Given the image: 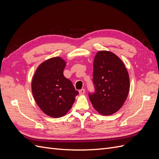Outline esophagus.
Segmentation results:
<instances>
[{
	"label": "esophagus",
	"mask_w": 159,
	"mask_h": 159,
	"mask_svg": "<svg viewBox=\"0 0 159 159\" xmlns=\"http://www.w3.org/2000/svg\"><path fill=\"white\" fill-rule=\"evenodd\" d=\"M79 93L80 95H84L85 93V89H81L79 91Z\"/></svg>",
	"instance_id": "34e87169"
}]
</instances>
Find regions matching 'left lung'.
Segmentation results:
<instances>
[{
	"label": "left lung",
	"mask_w": 159,
	"mask_h": 159,
	"mask_svg": "<svg viewBox=\"0 0 159 159\" xmlns=\"http://www.w3.org/2000/svg\"><path fill=\"white\" fill-rule=\"evenodd\" d=\"M95 92L89 93L94 109L102 115L117 112L127 99L129 76L123 62L113 53L99 51L93 61Z\"/></svg>",
	"instance_id": "left-lung-1"
}]
</instances>
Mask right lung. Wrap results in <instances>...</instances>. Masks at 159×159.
Here are the masks:
<instances>
[{
  "label": "right lung",
  "mask_w": 159,
  "mask_h": 159,
  "mask_svg": "<svg viewBox=\"0 0 159 159\" xmlns=\"http://www.w3.org/2000/svg\"><path fill=\"white\" fill-rule=\"evenodd\" d=\"M66 61L60 57L48 59L37 68L32 81V91L38 107L47 115L57 118L71 109L79 92L65 78Z\"/></svg>",
  "instance_id": "obj_1"
}]
</instances>
